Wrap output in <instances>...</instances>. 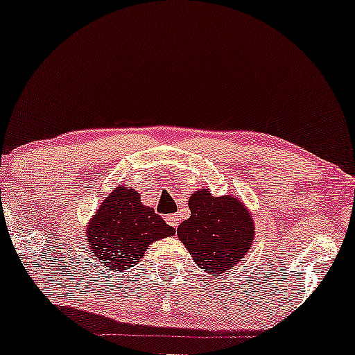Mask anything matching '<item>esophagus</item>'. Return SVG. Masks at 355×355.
I'll list each match as a JSON object with an SVG mask.
<instances>
[{
  "mask_svg": "<svg viewBox=\"0 0 355 355\" xmlns=\"http://www.w3.org/2000/svg\"><path fill=\"white\" fill-rule=\"evenodd\" d=\"M166 223H168L169 226L178 227L179 226V216L178 215H168L166 216Z\"/></svg>",
  "mask_w": 355,
  "mask_h": 355,
  "instance_id": "obj_1",
  "label": "esophagus"
}]
</instances>
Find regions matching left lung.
Listing matches in <instances>:
<instances>
[{
  "mask_svg": "<svg viewBox=\"0 0 355 355\" xmlns=\"http://www.w3.org/2000/svg\"><path fill=\"white\" fill-rule=\"evenodd\" d=\"M191 218L178 227V237L198 268L221 276L236 268L255 239V223L239 197H215L198 189L189 197Z\"/></svg>",
  "mask_w": 355,
  "mask_h": 355,
  "instance_id": "left-lung-1",
  "label": "left lung"
}]
</instances>
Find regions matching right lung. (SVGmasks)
Masks as SVG:
<instances>
[{"mask_svg": "<svg viewBox=\"0 0 355 355\" xmlns=\"http://www.w3.org/2000/svg\"><path fill=\"white\" fill-rule=\"evenodd\" d=\"M174 232L153 208L144 205L135 189L118 186L87 223L85 241L103 268L119 273L137 265L150 244Z\"/></svg>", "mask_w": 355, "mask_h": 355, "instance_id": "add662e5", "label": "right lung"}]
</instances>
